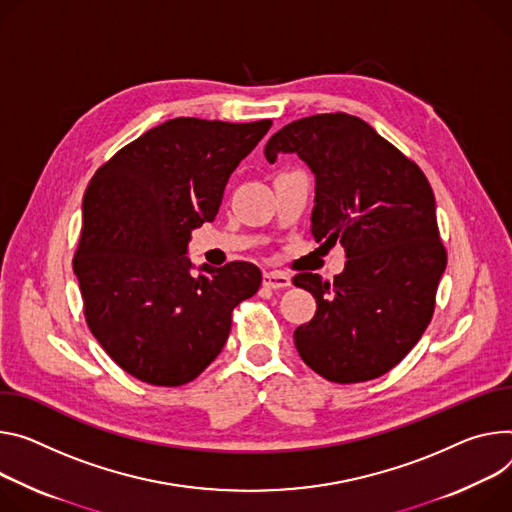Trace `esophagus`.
<instances>
[{
  "mask_svg": "<svg viewBox=\"0 0 512 512\" xmlns=\"http://www.w3.org/2000/svg\"><path fill=\"white\" fill-rule=\"evenodd\" d=\"M263 286L269 290H284V288L292 286V280L286 273L267 271V273H263Z\"/></svg>",
  "mask_w": 512,
  "mask_h": 512,
  "instance_id": "esophagus-1",
  "label": "esophagus"
}]
</instances>
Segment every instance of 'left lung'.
Listing matches in <instances>:
<instances>
[{"label": "left lung", "instance_id": "1", "mask_svg": "<svg viewBox=\"0 0 512 512\" xmlns=\"http://www.w3.org/2000/svg\"><path fill=\"white\" fill-rule=\"evenodd\" d=\"M296 153L314 173L312 235L345 247L333 282L298 273L316 314L294 331L304 363L335 384L384 376L423 337L447 265L425 173L357 116L294 120L265 145L275 163Z\"/></svg>", "mask_w": 512, "mask_h": 512}]
</instances>
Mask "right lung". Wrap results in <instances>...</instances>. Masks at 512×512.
Instances as JSON below:
<instances>
[{
    "label": "right lung",
    "mask_w": 512,
    "mask_h": 512,
    "mask_svg": "<svg viewBox=\"0 0 512 512\" xmlns=\"http://www.w3.org/2000/svg\"><path fill=\"white\" fill-rule=\"evenodd\" d=\"M269 126L173 118L91 177L73 271L91 335L136 380L169 388L196 380L222 351L232 310L259 290L253 263H204L194 277L183 255Z\"/></svg>",
    "instance_id": "add662e5"
}]
</instances>
